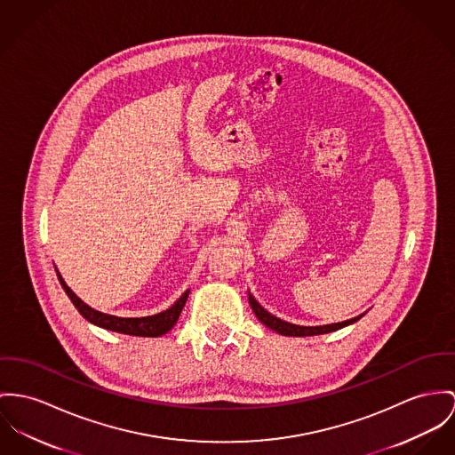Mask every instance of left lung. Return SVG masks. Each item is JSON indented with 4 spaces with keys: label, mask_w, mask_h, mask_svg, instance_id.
<instances>
[{
    "label": "left lung",
    "mask_w": 455,
    "mask_h": 455,
    "mask_svg": "<svg viewBox=\"0 0 455 455\" xmlns=\"http://www.w3.org/2000/svg\"><path fill=\"white\" fill-rule=\"evenodd\" d=\"M249 305L252 308L254 315L258 316V320L267 325L268 329L279 332L282 336H296V338H303V336H316V334H327V332H332V331H338V329H343L347 325H350L353 322L360 320L363 314L350 318V320H345V322H338V323H329V325H315V327H307V325H296V323H289L285 320H280L275 315L268 314L256 299L254 296L249 292Z\"/></svg>",
    "instance_id": "obj_1"
}]
</instances>
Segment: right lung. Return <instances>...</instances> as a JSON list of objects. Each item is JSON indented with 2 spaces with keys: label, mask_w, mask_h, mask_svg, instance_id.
Returning a JSON list of instances; mask_svg holds the SVG:
<instances>
[{
  "label": "right lung",
  "mask_w": 455,
  "mask_h": 455,
  "mask_svg": "<svg viewBox=\"0 0 455 455\" xmlns=\"http://www.w3.org/2000/svg\"><path fill=\"white\" fill-rule=\"evenodd\" d=\"M57 275H59V280H60L66 294L69 296L72 305L77 308V312L83 315L88 322H92V323H95L99 327L108 329V331H114V332L130 334V336H141V338H157V336H163L168 331H172V327L175 325L178 316H180L185 303H187L188 292H190V291H185L180 296V299L176 301L175 305L172 308H168L166 312L150 315V316H140V318H123V316L102 314V312L93 310L92 307H88L84 301H81L70 291L69 285L66 283V280L62 279V275L59 272H57Z\"/></svg>",
  "instance_id": "obj_1"
}]
</instances>
